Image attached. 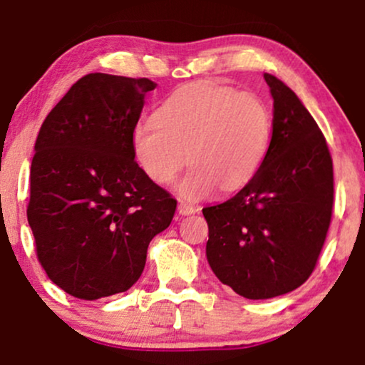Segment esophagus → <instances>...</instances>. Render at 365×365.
I'll return each mask as SVG.
<instances>
[{"instance_id": "esophagus-1", "label": "esophagus", "mask_w": 365, "mask_h": 365, "mask_svg": "<svg viewBox=\"0 0 365 365\" xmlns=\"http://www.w3.org/2000/svg\"><path fill=\"white\" fill-rule=\"evenodd\" d=\"M199 211L195 206H192V204L188 202H183V200H180L178 202V212L182 216H188V215H195V212Z\"/></svg>"}]
</instances>
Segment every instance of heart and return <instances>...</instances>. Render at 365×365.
<instances>
[{
  "label": "heart",
  "mask_w": 365,
  "mask_h": 365,
  "mask_svg": "<svg viewBox=\"0 0 365 365\" xmlns=\"http://www.w3.org/2000/svg\"><path fill=\"white\" fill-rule=\"evenodd\" d=\"M273 116L252 92L211 82L180 87L161 103L154 121L132 130L130 145L150 182L168 185L192 163L177 192L200 200L244 187L261 168L271 144Z\"/></svg>",
  "instance_id": "obj_1"
}]
</instances>
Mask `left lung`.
Instances as JSON below:
<instances>
[{"label":"left lung","instance_id":"obj_1","mask_svg":"<svg viewBox=\"0 0 365 365\" xmlns=\"http://www.w3.org/2000/svg\"><path fill=\"white\" fill-rule=\"evenodd\" d=\"M273 135L261 168L223 204L202 209L207 262L221 283L250 300L307 282L333 212V159L311 113L290 87L264 73Z\"/></svg>","mask_w":365,"mask_h":365}]
</instances>
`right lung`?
<instances>
[{"label":"right lung","instance_id":"right-lung-1","mask_svg":"<svg viewBox=\"0 0 365 365\" xmlns=\"http://www.w3.org/2000/svg\"><path fill=\"white\" fill-rule=\"evenodd\" d=\"M149 78L89 73L46 116L31 165L27 220L41 266L82 300L127 292L177 200L145 177L130 137Z\"/></svg>","mask_w":365,"mask_h":365}]
</instances>
